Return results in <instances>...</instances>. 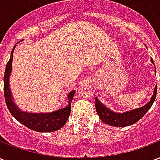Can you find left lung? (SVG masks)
<instances>
[{"label":"left lung","mask_w":160,"mask_h":160,"mask_svg":"<svg viewBox=\"0 0 160 160\" xmlns=\"http://www.w3.org/2000/svg\"><path fill=\"white\" fill-rule=\"evenodd\" d=\"M151 62L153 63L152 59H151ZM156 94H157V86L155 87L153 94L148 104H145L144 106L141 108L126 111L123 113H116L114 111H111L106 106H104L97 98H96L95 107H96V111H97L98 117L104 123L114 126V127H127V126L137 122L141 118L144 117L153 104L156 98Z\"/></svg>","instance_id":"obj_1"}]
</instances>
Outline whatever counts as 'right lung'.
<instances>
[{
  "label": "right lung",
  "instance_id": "right-lung-1",
  "mask_svg": "<svg viewBox=\"0 0 160 160\" xmlns=\"http://www.w3.org/2000/svg\"><path fill=\"white\" fill-rule=\"evenodd\" d=\"M14 48L15 46L13 47L11 52V56L8 62L7 63L4 73V96L6 104L10 113L16 120L19 121L20 123L25 125L30 129L42 133L58 130L65 125L69 118L71 112V103L73 100V95L75 93V91H71L68 94V104L66 107L59 109L56 111H52L49 113H29L19 110L12 100V93L9 87V76L12 71V61Z\"/></svg>",
  "mask_w": 160,
  "mask_h": 160
}]
</instances>
